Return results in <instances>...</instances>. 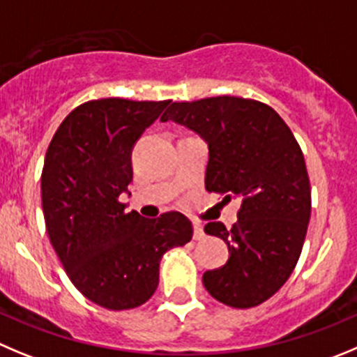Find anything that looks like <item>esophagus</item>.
Returning <instances> with one entry per match:
<instances>
[{"label":"esophagus","mask_w":357,"mask_h":357,"mask_svg":"<svg viewBox=\"0 0 357 357\" xmlns=\"http://www.w3.org/2000/svg\"><path fill=\"white\" fill-rule=\"evenodd\" d=\"M202 238H204V227L195 222L194 224V239H202Z\"/></svg>","instance_id":"esophagus-1"}]
</instances>
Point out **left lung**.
<instances>
[{
	"label": "left lung",
	"mask_w": 357,
	"mask_h": 357,
	"mask_svg": "<svg viewBox=\"0 0 357 357\" xmlns=\"http://www.w3.org/2000/svg\"><path fill=\"white\" fill-rule=\"evenodd\" d=\"M169 119L208 144L206 190L241 201L231 229L222 222L204 227L227 243L231 257L206 271L202 284L227 306L261 305L287 282L305 243L312 195L301 148L284 119L257 100L174 102L162 121Z\"/></svg>",
	"instance_id": "8db88e82"
}]
</instances>
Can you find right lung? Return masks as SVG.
I'll return each mask as SVG.
<instances>
[{
    "instance_id": "1",
    "label": "right lung",
    "mask_w": 357,
    "mask_h": 357,
    "mask_svg": "<svg viewBox=\"0 0 357 357\" xmlns=\"http://www.w3.org/2000/svg\"><path fill=\"white\" fill-rule=\"evenodd\" d=\"M169 103H82L63 119L45 153L42 209L52 248L82 296L107 310L148 301L162 255L194 234L181 213L148 220L119 202L133 178V146Z\"/></svg>"
}]
</instances>
